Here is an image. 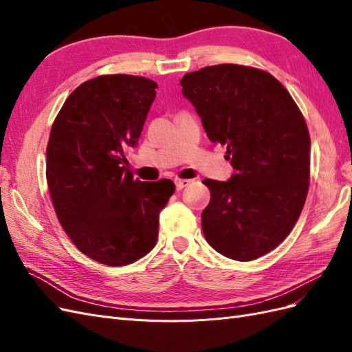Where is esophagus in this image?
I'll return each instance as SVG.
<instances>
[{"instance_id":"obj_1","label":"esophagus","mask_w":352,"mask_h":352,"mask_svg":"<svg viewBox=\"0 0 352 352\" xmlns=\"http://www.w3.org/2000/svg\"><path fill=\"white\" fill-rule=\"evenodd\" d=\"M189 184H190V180H188V179H176V180H175V185H176V189H177V190H182V189L186 188Z\"/></svg>"}]
</instances>
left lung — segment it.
Wrapping results in <instances>:
<instances>
[{"mask_svg": "<svg viewBox=\"0 0 352 352\" xmlns=\"http://www.w3.org/2000/svg\"><path fill=\"white\" fill-rule=\"evenodd\" d=\"M184 97L211 142L226 145L235 173L206 179L211 201L201 214L207 242L250 261L270 252L300 217L310 179V135L291 94L270 73L217 65L186 73Z\"/></svg>", "mask_w": 352, "mask_h": 352, "instance_id": "obj_1", "label": "left lung"}]
</instances>
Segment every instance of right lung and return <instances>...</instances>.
Listing matches in <instances>:
<instances>
[{
	"mask_svg": "<svg viewBox=\"0 0 352 352\" xmlns=\"http://www.w3.org/2000/svg\"><path fill=\"white\" fill-rule=\"evenodd\" d=\"M158 85L105 74L74 89L47 146V182L63 229L89 258L126 265L150 252L172 180L141 182L123 166L138 145Z\"/></svg>",
	"mask_w": 352,
	"mask_h": 352,
	"instance_id": "obj_1",
	"label": "right lung"
}]
</instances>
